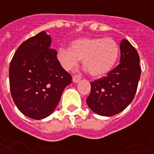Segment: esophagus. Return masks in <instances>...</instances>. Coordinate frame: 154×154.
I'll use <instances>...</instances> for the list:
<instances>
[{"mask_svg": "<svg viewBox=\"0 0 154 154\" xmlns=\"http://www.w3.org/2000/svg\"><path fill=\"white\" fill-rule=\"evenodd\" d=\"M80 80H81V76H79V75H74L73 77H72V81H73V82H75V83L78 82Z\"/></svg>", "mask_w": 154, "mask_h": 154, "instance_id": "1", "label": "esophagus"}]
</instances>
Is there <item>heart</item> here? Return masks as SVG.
<instances>
[{"mask_svg": "<svg viewBox=\"0 0 154 154\" xmlns=\"http://www.w3.org/2000/svg\"><path fill=\"white\" fill-rule=\"evenodd\" d=\"M119 47L112 38H82L72 42V48L60 47L57 58L65 70L77 67L82 59L83 67L93 77L109 72L118 60Z\"/></svg>", "mask_w": 154, "mask_h": 154, "instance_id": "obj_1", "label": "heart"}]
</instances>
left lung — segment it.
Instances as JSON below:
<instances>
[{"label": "left lung", "instance_id": "8db88e82", "mask_svg": "<svg viewBox=\"0 0 154 154\" xmlns=\"http://www.w3.org/2000/svg\"><path fill=\"white\" fill-rule=\"evenodd\" d=\"M120 63L106 77L91 82V93L87 104L97 115L112 116L121 112L132 102L139 84L141 68L139 56L134 47L123 39Z\"/></svg>", "mask_w": 154, "mask_h": 154}]
</instances>
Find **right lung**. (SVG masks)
<instances>
[{
    "instance_id": "add662e5",
    "label": "right lung",
    "mask_w": 154,
    "mask_h": 154,
    "mask_svg": "<svg viewBox=\"0 0 154 154\" xmlns=\"http://www.w3.org/2000/svg\"><path fill=\"white\" fill-rule=\"evenodd\" d=\"M50 44V36L41 31L19 46L10 64L13 100L21 113L34 119L53 113L64 88L72 82Z\"/></svg>"
}]
</instances>
